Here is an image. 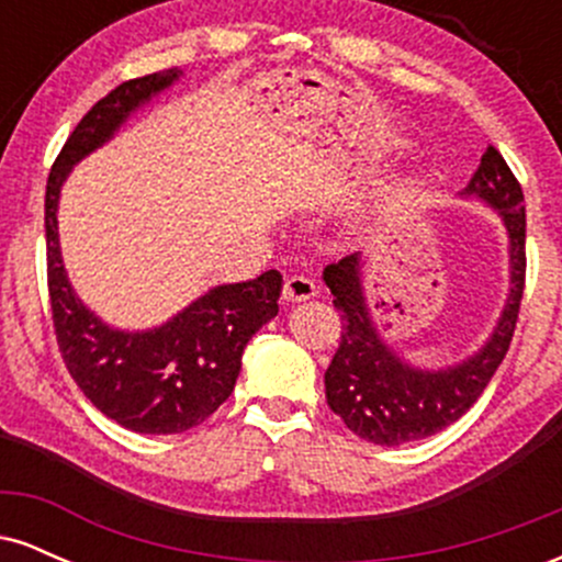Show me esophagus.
I'll list each match as a JSON object with an SVG mask.
<instances>
[{
	"instance_id": "esophagus-1",
	"label": "esophagus",
	"mask_w": 562,
	"mask_h": 562,
	"mask_svg": "<svg viewBox=\"0 0 562 562\" xmlns=\"http://www.w3.org/2000/svg\"><path fill=\"white\" fill-rule=\"evenodd\" d=\"M317 293H319L317 285H314V282L308 280V277H301V274L288 277L285 285H282V299H285L288 303L308 301V299H314V295H317Z\"/></svg>"
}]
</instances>
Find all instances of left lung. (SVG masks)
Segmentation results:
<instances>
[{
	"mask_svg": "<svg viewBox=\"0 0 562 562\" xmlns=\"http://www.w3.org/2000/svg\"><path fill=\"white\" fill-rule=\"evenodd\" d=\"M465 198L499 211L509 237V295L492 338L479 353L447 370H420L402 362L380 338L364 301L362 254L325 267V285L340 312V344L325 372L327 404L348 430L380 447L420 441L457 423L479 402L505 359L518 322L526 285V205L524 190L505 158L488 145Z\"/></svg>",
	"mask_w": 562,
	"mask_h": 562,
	"instance_id": "left-lung-1",
	"label": "left lung"
}]
</instances>
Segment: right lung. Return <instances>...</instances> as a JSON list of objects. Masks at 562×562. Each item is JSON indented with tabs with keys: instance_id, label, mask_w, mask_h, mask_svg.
I'll use <instances>...</instances> for the list:
<instances>
[{
	"instance_id": "right-lung-1",
	"label": "right lung",
	"mask_w": 562,
	"mask_h": 562,
	"mask_svg": "<svg viewBox=\"0 0 562 562\" xmlns=\"http://www.w3.org/2000/svg\"><path fill=\"white\" fill-rule=\"evenodd\" d=\"M179 74L169 68L124 81L94 102L53 164L44 198L47 285L63 362L102 415L150 436L184 434L227 402L245 346L277 317L282 290V274L269 269L256 280L209 290L166 325L126 333L108 327L70 288L57 243L63 182L83 156L105 145L128 115L171 87Z\"/></svg>"
}]
</instances>
